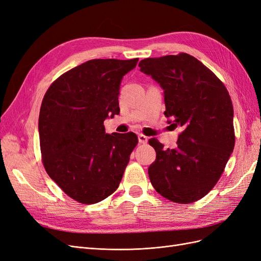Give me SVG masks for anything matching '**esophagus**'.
<instances>
[{
	"label": "esophagus",
	"instance_id": "34e87169",
	"mask_svg": "<svg viewBox=\"0 0 261 261\" xmlns=\"http://www.w3.org/2000/svg\"><path fill=\"white\" fill-rule=\"evenodd\" d=\"M138 141H139L140 144H147L148 137L145 136V135H143V134H139V135H138Z\"/></svg>",
	"mask_w": 261,
	"mask_h": 261
}]
</instances>
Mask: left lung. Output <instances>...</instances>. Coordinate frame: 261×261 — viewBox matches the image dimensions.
I'll return each mask as SVG.
<instances>
[{"mask_svg":"<svg viewBox=\"0 0 261 261\" xmlns=\"http://www.w3.org/2000/svg\"><path fill=\"white\" fill-rule=\"evenodd\" d=\"M139 67L164 90V115L183 127L174 149L149 140L156 153L148 169L150 181L171 201L199 200L215 187L233 152L230 94L208 67L187 53L148 58Z\"/></svg>","mask_w":261,"mask_h":261,"instance_id":"8db88e82","label":"left lung"}]
</instances>
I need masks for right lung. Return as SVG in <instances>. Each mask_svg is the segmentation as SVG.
<instances>
[{"label":"right lung","instance_id":"add662e5","mask_svg":"<svg viewBox=\"0 0 261 261\" xmlns=\"http://www.w3.org/2000/svg\"><path fill=\"white\" fill-rule=\"evenodd\" d=\"M138 59H96L61 75L46 90L39 114L44 169L70 198L92 204L120 185L136 134H106L103 122L120 113L122 78Z\"/></svg>","mask_w":261,"mask_h":261}]
</instances>
